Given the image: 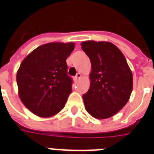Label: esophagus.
I'll return each mask as SVG.
<instances>
[{
	"label": "esophagus",
	"mask_w": 154,
	"mask_h": 154,
	"mask_svg": "<svg viewBox=\"0 0 154 154\" xmlns=\"http://www.w3.org/2000/svg\"><path fill=\"white\" fill-rule=\"evenodd\" d=\"M80 78H81V74L80 73H77V75L75 76V80L77 81V80H79Z\"/></svg>",
	"instance_id": "34e87169"
}]
</instances>
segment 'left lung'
<instances>
[{"instance_id":"8db88e82","label":"left lung","mask_w":154,"mask_h":154,"mask_svg":"<svg viewBox=\"0 0 154 154\" xmlns=\"http://www.w3.org/2000/svg\"><path fill=\"white\" fill-rule=\"evenodd\" d=\"M81 45L91 64L90 88L83 95L85 109L97 119H109L129 100L133 73L123 53L112 42L89 40Z\"/></svg>"}]
</instances>
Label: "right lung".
<instances>
[{"mask_svg":"<svg viewBox=\"0 0 154 154\" xmlns=\"http://www.w3.org/2000/svg\"><path fill=\"white\" fill-rule=\"evenodd\" d=\"M74 47L72 42L43 44L21 62L16 75L18 95L35 116L51 117L65 106L72 91L66 60Z\"/></svg>","mask_w":154,"mask_h":154,"instance_id":"obj_1","label":"right lung"}]
</instances>
